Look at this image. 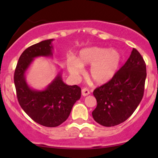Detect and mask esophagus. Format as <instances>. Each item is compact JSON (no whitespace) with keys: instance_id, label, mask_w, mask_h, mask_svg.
Instances as JSON below:
<instances>
[{"instance_id":"esophagus-1","label":"esophagus","mask_w":158,"mask_h":158,"mask_svg":"<svg viewBox=\"0 0 158 158\" xmlns=\"http://www.w3.org/2000/svg\"><path fill=\"white\" fill-rule=\"evenodd\" d=\"M81 94H82L84 97H86V96H88V94H90V90L86 88H82V89H81Z\"/></svg>"}]
</instances>
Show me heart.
<instances>
[{"label":"heart","instance_id":"b5f03b06","mask_svg":"<svg viewBox=\"0 0 158 158\" xmlns=\"http://www.w3.org/2000/svg\"><path fill=\"white\" fill-rule=\"evenodd\" d=\"M121 61L122 55L117 50L92 47L81 50L77 59L70 58L68 68L72 75L77 76L82 70V67L92 65L89 70L90 78L96 84L102 85L115 76Z\"/></svg>","mask_w":158,"mask_h":158}]
</instances>
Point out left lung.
<instances>
[{
	"label": "left lung",
	"mask_w": 158,
	"mask_h": 158,
	"mask_svg": "<svg viewBox=\"0 0 158 158\" xmlns=\"http://www.w3.org/2000/svg\"><path fill=\"white\" fill-rule=\"evenodd\" d=\"M146 78V66L135 48L115 76L94 90L97 108L92 112L94 120L111 127L129 118L142 100Z\"/></svg>",
	"instance_id": "8db88e82"
}]
</instances>
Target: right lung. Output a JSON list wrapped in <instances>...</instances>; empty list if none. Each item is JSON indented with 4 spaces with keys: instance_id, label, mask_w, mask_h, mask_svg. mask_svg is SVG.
I'll return each mask as SVG.
<instances>
[{
    "instance_id": "add662e5",
    "label": "right lung",
    "mask_w": 158,
    "mask_h": 158,
    "mask_svg": "<svg viewBox=\"0 0 158 158\" xmlns=\"http://www.w3.org/2000/svg\"><path fill=\"white\" fill-rule=\"evenodd\" d=\"M52 41L45 40L27 48L20 56L14 73L20 106L32 120L46 127H56L64 123L74 103L81 97L80 87L65 84L60 73L44 90L31 89L27 85L25 72L34 58L52 56Z\"/></svg>"
}]
</instances>
